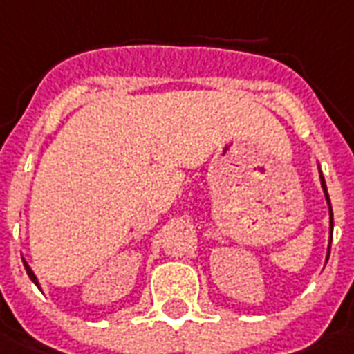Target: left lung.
Returning <instances> with one entry per match:
<instances>
[{
    "instance_id": "1",
    "label": "left lung",
    "mask_w": 354,
    "mask_h": 354,
    "mask_svg": "<svg viewBox=\"0 0 354 354\" xmlns=\"http://www.w3.org/2000/svg\"><path fill=\"white\" fill-rule=\"evenodd\" d=\"M317 169H319V163H317ZM319 182H321V189H323V195H325V201L328 204V232H330V237H328V249H327V260L328 261V256H330V243H333V230H334V217H333V206H330V198H328V191H327V183H325V178L321 174V169H319Z\"/></svg>"
}]
</instances>
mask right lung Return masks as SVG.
Wrapping results in <instances>:
<instances>
[{"instance_id": "right-lung-1", "label": "right lung", "mask_w": 354, "mask_h": 354, "mask_svg": "<svg viewBox=\"0 0 354 354\" xmlns=\"http://www.w3.org/2000/svg\"><path fill=\"white\" fill-rule=\"evenodd\" d=\"M21 260H24V258H21ZM24 267H26V271H27V274H29V279L33 280V282H35V286H37V288H40V284H39V279H37V274L33 273V269H31V267H29V263H27L26 260H24Z\"/></svg>"}]
</instances>
